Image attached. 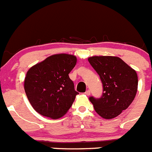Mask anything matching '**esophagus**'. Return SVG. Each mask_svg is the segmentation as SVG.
<instances>
[{
    "mask_svg": "<svg viewBox=\"0 0 152 152\" xmlns=\"http://www.w3.org/2000/svg\"><path fill=\"white\" fill-rule=\"evenodd\" d=\"M85 94L87 95V96H89V95L91 94V91H90L89 90H88V91H86V92H85Z\"/></svg>",
    "mask_w": 152,
    "mask_h": 152,
    "instance_id": "obj_1",
    "label": "esophagus"
}]
</instances>
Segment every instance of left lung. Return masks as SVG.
<instances>
[{
  "label": "left lung",
  "instance_id": "8db88e82",
  "mask_svg": "<svg viewBox=\"0 0 152 152\" xmlns=\"http://www.w3.org/2000/svg\"><path fill=\"white\" fill-rule=\"evenodd\" d=\"M91 66L100 75L103 96L90 97L95 111L103 119L116 117L133 101L138 90V76L133 68L116 56L88 58Z\"/></svg>",
  "mask_w": 152,
  "mask_h": 152
}]
</instances>
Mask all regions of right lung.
<instances>
[{
    "label": "right lung",
    "instance_id": "right-lung-1",
    "mask_svg": "<svg viewBox=\"0 0 152 152\" xmlns=\"http://www.w3.org/2000/svg\"><path fill=\"white\" fill-rule=\"evenodd\" d=\"M76 63V56L61 53L46 58L28 70L24 90L38 113L53 119L66 114L78 94L68 76Z\"/></svg>",
    "mask_w": 152,
    "mask_h": 152
}]
</instances>
